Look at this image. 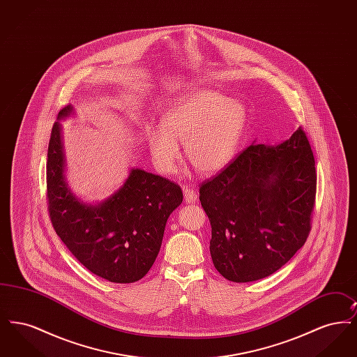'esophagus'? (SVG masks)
Returning <instances> with one entry per match:
<instances>
[{"label": "esophagus", "instance_id": "esophagus-1", "mask_svg": "<svg viewBox=\"0 0 357 357\" xmlns=\"http://www.w3.org/2000/svg\"><path fill=\"white\" fill-rule=\"evenodd\" d=\"M183 192H185V199H186L187 204H194L198 199V194L194 187H185Z\"/></svg>", "mask_w": 357, "mask_h": 357}]
</instances>
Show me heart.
<instances>
[{
    "mask_svg": "<svg viewBox=\"0 0 357 357\" xmlns=\"http://www.w3.org/2000/svg\"><path fill=\"white\" fill-rule=\"evenodd\" d=\"M248 114L243 104L218 92L197 89L163 114L160 126H149L146 139L155 166L174 172L181 159L176 142L186 143L188 163L201 174L226 167L245 134Z\"/></svg>",
    "mask_w": 357,
    "mask_h": 357,
    "instance_id": "1",
    "label": "heart"
}]
</instances>
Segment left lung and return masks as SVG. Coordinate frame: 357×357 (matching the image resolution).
Returning <instances> with one entry per match:
<instances>
[{"instance_id":"8db88e82","label":"left lung","mask_w":357,"mask_h":357,"mask_svg":"<svg viewBox=\"0 0 357 357\" xmlns=\"http://www.w3.org/2000/svg\"><path fill=\"white\" fill-rule=\"evenodd\" d=\"M317 174L300 127L277 146L252 144L199 186L211 225L215 269L233 282H252L282 268L312 229Z\"/></svg>"}]
</instances>
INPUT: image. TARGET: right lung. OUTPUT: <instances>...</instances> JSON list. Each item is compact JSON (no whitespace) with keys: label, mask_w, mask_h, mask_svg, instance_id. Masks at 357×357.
Listing matches in <instances>:
<instances>
[{"label":"right lung","mask_w":357,"mask_h":357,"mask_svg":"<svg viewBox=\"0 0 357 357\" xmlns=\"http://www.w3.org/2000/svg\"><path fill=\"white\" fill-rule=\"evenodd\" d=\"M72 107L59 112L68 116ZM60 124L52 127L47 160V204L52 226L69 252L88 271L109 282L143 278L159 253L167 218L182 204V188L147 171L130 172L109 199L91 206L79 202L63 176Z\"/></svg>","instance_id":"right-lung-1"}]
</instances>
